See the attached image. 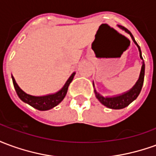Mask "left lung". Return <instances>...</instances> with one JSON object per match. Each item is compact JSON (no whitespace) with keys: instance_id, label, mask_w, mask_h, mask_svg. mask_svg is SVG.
I'll use <instances>...</instances> for the list:
<instances>
[{"instance_id":"obj_1","label":"left lung","mask_w":156,"mask_h":156,"mask_svg":"<svg viewBox=\"0 0 156 156\" xmlns=\"http://www.w3.org/2000/svg\"><path fill=\"white\" fill-rule=\"evenodd\" d=\"M118 27L121 28L122 30H124V32H127L129 35L130 36L131 38L133 40L135 45L138 47V49H139V51H140V57L143 60V58H142V54H141V50L140 46L137 44V42L134 40V37L131 34V32L128 30L127 28H125L123 26L118 25ZM144 61L142 62V67H141V71L140 74V77H139V79L138 81L136 82V83L134 85V87L129 89V91L125 92L122 94L117 95V96H114V97H104L98 94V92L96 91V89H94V94L96 98H98V101L101 103L102 105H104L105 106H106L107 108H112V109H121V108H124L125 107H127L128 105L131 104L132 102L135 100L137 97L140 94V93L141 91V88H142V86H143V83H144ZM93 85L94 87V83H93Z\"/></svg>"}]
</instances>
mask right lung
<instances>
[{
  "instance_id": "obj_1",
  "label": "right lung",
  "mask_w": 156,
  "mask_h": 156,
  "mask_svg": "<svg viewBox=\"0 0 156 156\" xmlns=\"http://www.w3.org/2000/svg\"><path fill=\"white\" fill-rule=\"evenodd\" d=\"M74 75L75 73H73V74L69 77L64 86L59 91L55 94L44 95V96H32V95L27 94V93H25L20 88V87L16 82L15 78H13V76H12V78L14 88H15L16 92L20 99L26 104L31 105L33 108L41 110V111H45V110H48V109L54 108L55 106H57L58 104H60L62 101V99L67 94L68 86L70 84V83L73 81Z\"/></svg>"
}]
</instances>
